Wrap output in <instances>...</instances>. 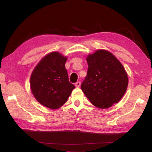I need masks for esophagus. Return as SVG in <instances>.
Wrapping results in <instances>:
<instances>
[{
    "instance_id": "esophagus-1",
    "label": "esophagus",
    "mask_w": 152,
    "mask_h": 152,
    "mask_svg": "<svg viewBox=\"0 0 152 152\" xmlns=\"http://www.w3.org/2000/svg\"><path fill=\"white\" fill-rule=\"evenodd\" d=\"M75 86L76 87H79L80 86V82H79V81H78V82H77V83H75Z\"/></svg>"
}]
</instances>
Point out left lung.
I'll return each instance as SVG.
<instances>
[{"label":"left lung","mask_w":152,"mask_h":152,"mask_svg":"<svg viewBox=\"0 0 152 152\" xmlns=\"http://www.w3.org/2000/svg\"><path fill=\"white\" fill-rule=\"evenodd\" d=\"M87 75L80 85L90 102L100 109L117 103L125 94L129 78L125 68L113 54L98 50L88 55Z\"/></svg>","instance_id":"obj_1"}]
</instances>
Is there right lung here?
I'll return each mask as SVG.
<instances>
[{"label":"right lung","instance_id":"obj_1","mask_svg":"<svg viewBox=\"0 0 152 152\" xmlns=\"http://www.w3.org/2000/svg\"><path fill=\"white\" fill-rule=\"evenodd\" d=\"M67 57L53 52L41 59L30 78V87L36 100L52 110L62 106L75 88L69 81L65 67Z\"/></svg>","mask_w":152,"mask_h":152}]
</instances>
